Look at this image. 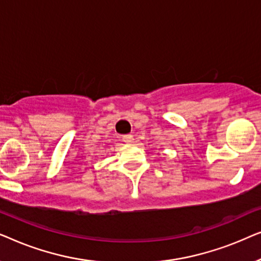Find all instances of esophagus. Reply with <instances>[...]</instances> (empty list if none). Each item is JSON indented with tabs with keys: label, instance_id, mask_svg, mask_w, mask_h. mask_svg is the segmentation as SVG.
<instances>
[{
	"label": "esophagus",
	"instance_id": "obj_1",
	"mask_svg": "<svg viewBox=\"0 0 261 261\" xmlns=\"http://www.w3.org/2000/svg\"><path fill=\"white\" fill-rule=\"evenodd\" d=\"M133 140H134V139H133V135H130V134H128V135H123V137H122V141H123V142H126V144H129V142H132Z\"/></svg>",
	"mask_w": 261,
	"mask_h": 261
}]
</instances>
